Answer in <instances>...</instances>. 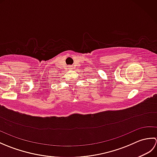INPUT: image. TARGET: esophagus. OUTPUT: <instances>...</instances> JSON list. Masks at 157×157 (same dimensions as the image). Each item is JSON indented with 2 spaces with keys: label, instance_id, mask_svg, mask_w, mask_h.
<instances>
[{
  "label": "esophagus",
  "instance_id": "1",
  "mask_svg": "<svg viewBox=\"0 0 157 157\" xmlns=\"http://www.w3.org/2000/svg\"><path fill=\"white\" fill-rule=\"evenodd\" d=\"M69 69H72V68L71 67H69Z\"/></svg>",
  "mask_w": 157,
  "mask_h": 157
}]
</instances>
